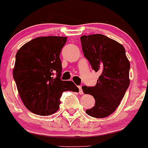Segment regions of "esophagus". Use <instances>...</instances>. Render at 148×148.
Listing matches in <instances>:
<instances>
[{
    "instance_id": "1",
    "label": "esophagus",
    "mask_w": 148,
    "mask_h": 148,
    "mask_svg": "<svg viewBox=\"0 0 148 148\" xmlns=\"http://www.w3.org/2000/svg\"><path fill=\"white\" fill-rule=\"evenodd\" d=\"M78 87H79V93L80 94L84 93V92H83V90H82V87L81 86H78Z\"/></svg>"
}]
</instances>
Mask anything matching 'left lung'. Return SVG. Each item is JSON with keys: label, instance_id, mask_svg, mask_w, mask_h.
<instances>
[{"label": "left lung", "instance_id": "1", "mask_svg": "<svg viewBox=\"0 0 148 148\" xmlns=\"http://www.w3.org/2000/svg\"><path fill=\"white\" fill-rule=\"evenodd\" d=\"M81 41L92 69L100 73L95 86H82L83 92L95 100V106L86 112L92 117L105 118L119 107L129 86L130 62L124 46L106 36H82Z\"/></svg>", "mask_w": 148, "mask_h": 148}]
</instances>
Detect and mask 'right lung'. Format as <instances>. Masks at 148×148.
<instances>
[{
    "label": "right lung",
    "mask_w": 148,
    "mask_h": 148,
    "mask_svg": "<svg viewBox=\"0 0 148 148\" xmlns=\"http://www.w3.org/2000/svg\"><path fill=\"white\" fill-rule=\"evenodd\" d=\"M66 40L63 36L37 37L17 52L14 79L24 106L36 114L56 113L63 92H79L72 82L60 79V55Z\"/></svg>",
    "instance_id": "right-lung-1"
}]
</instances>
